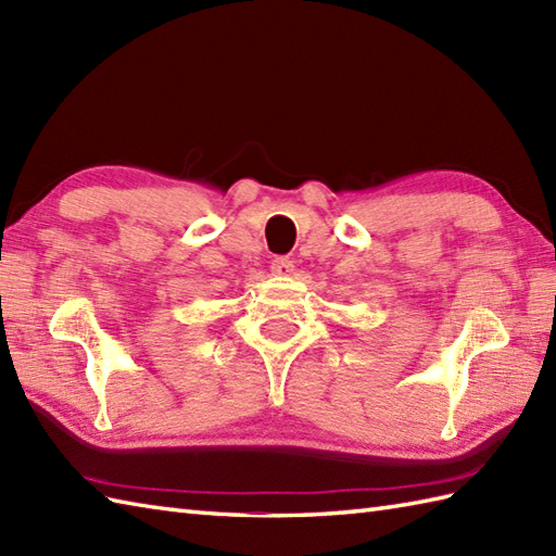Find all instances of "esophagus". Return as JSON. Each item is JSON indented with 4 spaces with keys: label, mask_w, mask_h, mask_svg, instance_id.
I'll return each instance as SVG.
<instances>
[{
    "label": "esophagus",
    "mask_w": 556,
    "mask_h": 556,
    "mask_svg": "<svg viewBox=\"0 0 556 556\" xmlns=\"http://www.w3.org/2000/svg\"><path fill=\"white\" fill-rule=\"evenodd\" d=\"M271 275H277V277H291V275H293V260H291V257H277V260H271Z\"/></svg>",
    "instance_id": "34e87169"
}]
</instances>
